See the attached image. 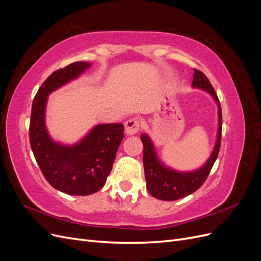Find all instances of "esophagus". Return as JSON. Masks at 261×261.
Listing matches in <instances>:
<instances>
[{"instance_id":"1","label":"esophagus","mask_w":261,"mask_h":261,"mask_svg":"<svg viewBox=\"0 0 261 261\" xmlns=\"http://www.w3.org/2000/svg\"><path fill=\"white\" fill-rule=\"evenodd\" d=\"M124 126H125V133L127 134V135H135V134H137L139 130V123L137 120H134V118H130V120L126 121Z\"/></svg>"}]
</instances>
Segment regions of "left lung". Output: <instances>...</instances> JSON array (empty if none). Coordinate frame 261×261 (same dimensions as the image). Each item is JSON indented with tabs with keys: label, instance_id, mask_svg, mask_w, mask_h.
Returning <instances> with one entry per match:
<instances>
[{
	"label": "left lung",
	"instance_id": "1",
	"mask_svg": "<svg viewBox=\"0 0 261 261\" xmlns=\"http://www.w3.org/2000/svg\"><path fill=\"white\" fill-rule=\"evenodd\" d=\"M192 87L208 92L218 106V132L216 144L209 159L203 163L202 167L194 171L183 172L165 165L158 156L151 138L147 134H141L140 138L144 145L143 160L147 188L149 194L156 199L165 201L177 200L196 192L208 177L212 165L216 162L219 154L221 132H222V112H221L220 101L208 78L197 69H194Z\"/></svg>",
	"mask_w": 261,
	"mask_h": 261
}]
</instances>
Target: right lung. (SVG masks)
I'll return each mask as SVG.
<instances>
[{
  "mask_svg": "<svg viewBox=\"0 0 261 261\" xmlns=\"http://www.w3.org/2000/svg\"><path fill=\"white\" fill-rule=\"evenodd\" d=\"M90 66L89 62H75L55 70L39 88L31 108L29 139L36 161L51 186L75 196L91 195L105 186L124 137V126L120 123L93 126L73 145L61 144L49 135L45 126L49 94Z\"/></svg>",
  "mask_w": 261,
  "mask_h": 261,
  "instance_id": "add662e5",
  "label": "right lung"
}]
</instances>
